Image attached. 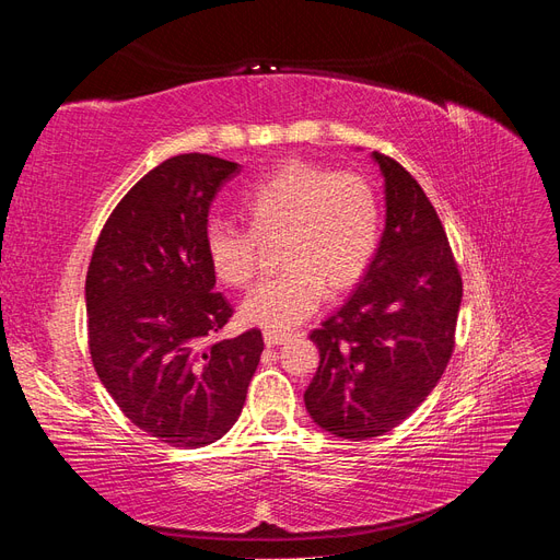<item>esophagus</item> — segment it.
Returning a JSON list of instances; mask_svg holds the SVG:
<instances>
[{
    "mask_svg": "<svg viewBox=\"0 0 560 560\" xmlns=\"http://www.w3.org/2000/svg\"><path fill=\"white\" fill-rule=\"evenodd\" d=\"M287 338H290V334H284V331H270V329H266V331H264V343H266L268 348H273V346L284 343Z\"/></svg>",
    "mask_w": 560,
    "mask_h": 560,
    "instance_id": "1",
    "label": "esophagus"
}]
</instances>
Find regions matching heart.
Returning a JSON list of instances; mask_svg holds the SVG:
<instances>
[{"label": "heart", "mask_w": 560, "mask_h": 560, "mask_svg": "<svg viewBox=\"0 0 560 560\" xmlns=\"http://www.w3.org/2000/svg\"><path fill=\"white\" fill-rule=\"evenodd\" d=\"M247 226L224 219L206 226L202 245L214 276L247 284L259 266L261 245L278 247L280 276L259 282L241 303L247 325L292 329L311 317L329 292H346L376 257L381 200L362 175L284 163L243 196Z\"/></svg>", "instance_id": "b5f03b06"}]
</instances>
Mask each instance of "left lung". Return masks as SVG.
<instances>
[{"instance_id": "1", "label": "left lung", "mask_w": 560, "mask_h": 560, "mask_svg": "<svg viewBox=\"0 0 560 560\" xmlns=\"http://www.w3.org/2000/svg\"><path fill=\"white\" fill-rule=\"evenodd\" d=\"M385 231L350 299L311 334L319 366L303 401L350 442L397 428L442 378L455 346L463 278L420 184L385 154Z\"/></svg>"}]
</instances>
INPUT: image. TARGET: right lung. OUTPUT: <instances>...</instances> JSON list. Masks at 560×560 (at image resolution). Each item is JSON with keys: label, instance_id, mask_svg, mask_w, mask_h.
I'll return each instance as SVG.
<instances>
[{"label": "right lung", "instance_id": "obj_1", "mask_svg": "<svg viewBox=\"0 0 560 560\" xmlns=\"http://www.w3.org/2000/svg\"><path fill=\"white\" fill-rule=\"evenodd\" d=\"M238 163L179 154L149 171L109 214L86 276L89 348L100 381L147 434L177 448L238 420L264 338H217L233 315L214 292L202 235Z\"/></svg>", "mask_w": 560, "mask_h": 560}]
</instances>
